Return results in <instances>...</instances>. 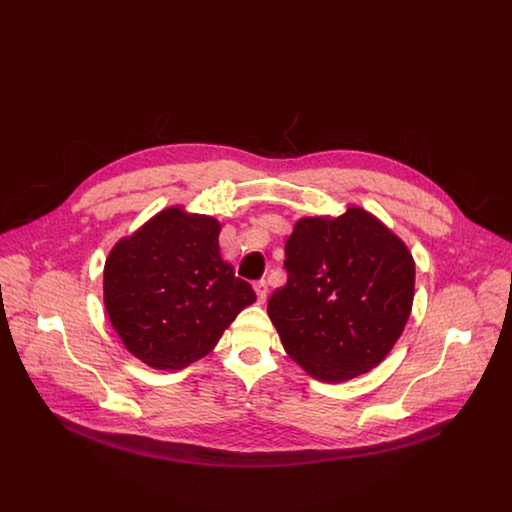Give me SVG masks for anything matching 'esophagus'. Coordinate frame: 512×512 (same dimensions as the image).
Returning <instances> with one entry per match:
<instances>
[{
    "label": "esophagus",
    "mask_w": 512,
    "mask_h": 512,
    "mask_svg": "<svg viewBox=\"0 0 512 512\" xmlns=\"http://www.w3.org/2000/svg\"><path fill=\"white\" fill-rule=\"evenodd\" d=\"M253 287H255V293H257L259 303H265V301H267V295H269V287H267V283H265V281H257Z\"/></svg>",
    "instance_id": "34e87169"
}]
</instances>
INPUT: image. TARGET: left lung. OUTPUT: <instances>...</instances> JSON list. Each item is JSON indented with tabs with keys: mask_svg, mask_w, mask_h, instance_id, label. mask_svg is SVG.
Instances as JSON below:
<instances>
[{
	"mask_svg": "<svg viewBox=\"0 0 512 512\" xmlns=\"http://www.w3.org/2000/svg\"><path fill=\"white\" fill-rule=\"evenodd\" d=\"M287 285L267 305L285 352L328 384L368 374L408 324L415 261L408 245L360 205L297 219L285 245Z\"/></svg>",
	"mask_w": 512,
	"mask_h": 512,
	"instance_id": "1",
	"label": "left lung"
}]
</instances>
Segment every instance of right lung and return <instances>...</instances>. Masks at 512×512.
Returning a JSON list of instances; mask_svg holds the SVG:
<instances>
[{"label":"right lung","instance_id":"right-lung-1","mask_svg":"<svg viewBox=\"0 0 512 512\" xmlns=\"http://www.w3.org/2000/svg\"><path fill=\"white\" fill-rule=\"evenodd\" d=\"M219 219L170 205L104 261L103 299L124 348L156 370H182L219 342L235 316L255 303L219 251Z\"/></svg>","mask_w":512,"mask_h":512}]
</instances>
